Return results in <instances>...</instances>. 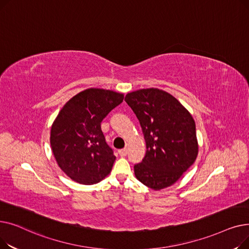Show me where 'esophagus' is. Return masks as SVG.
Returning <instances> with one entry per match:
<instances>
[{"instance_id":"34e87169","label":"esophagus","mask_w":249,"mask_h":249,"mask_svg":"<svg viewBox=\"0 0 249 249\" xmlns=\"http://www.w3.org/2000/svg\"><path fill=\"white\" fill-rule=\"evenodd\" d=\"M127 151H128V150H127L126 148H124V149H120L118 152H119V155L121 156V158H124V156L127 155Z\"/></svg>"}]
</instances>
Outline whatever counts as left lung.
<instances>
[{
	"label": "left lung",
	"instance_id": "obj_1",
	"mask_svg": "<svg viewBox=\"0 0 249 249\" xmlns=\"http://www.w3.org/2000/svg\"><path fill=\"white\" fill-rule=\"evenodd\" d=\"M142 128L146 153L134 173L143 185L159 191L188 171L198 155L196 124L192 115L171 94L143 89L125 97Z\"/></svg>",
	"mask_w": 249,
	"mask_h": 249
}]
</instances>
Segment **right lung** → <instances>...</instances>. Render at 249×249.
I'll list each match as a JSON object with an SVG mask.
<instances>
[{
  "label": "right lung",
  "instance_id": "obj_1",
  "mask_svg": "<svg viewBox=\"0 0 249 249\" xmlns=\"http://www.w3.org/2000/svg\"><path fill=\"white\" fill-rule=\"evenodd\" d=\"M123 99L109 89H85L64 105L52 124L50 144L56 162L78 184L94 185L110 174L116 156L101 122Z\"/></svg>",
  "mask_w": 249,
  "mask_h": 249
}]
</instances>
